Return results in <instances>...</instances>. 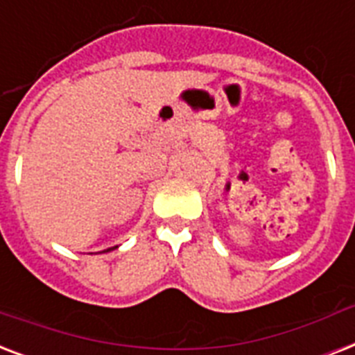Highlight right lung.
Instances as JSON below:
<instances>
[{
	"instance_id": "right-lung-1",
	"label": "right lung",
	"mask_w": 355,
	"mask_h": 355,
	"mask_svg": "<svg viewBox=\"0 0 355 355\" xmlns=\"http://www.w3.org/2000/svg\"><path fill=\"white\" fill-rule=\"evenodd\" d=\"M108 250H110V248H108Z\"/></svg>"
}]
</instances>
